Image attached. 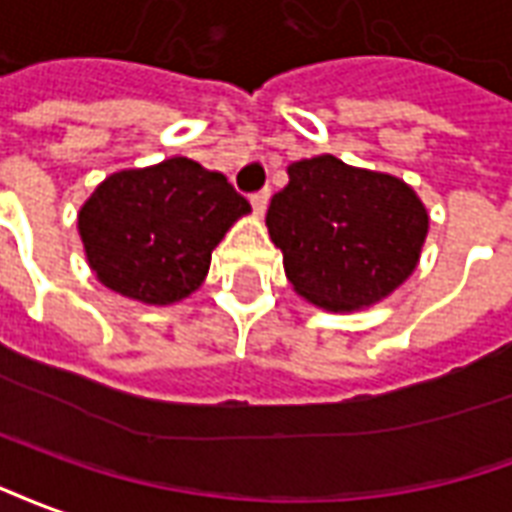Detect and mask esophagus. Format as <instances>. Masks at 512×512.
Here are the masks:
<instances>
[{"instance_id": "esophagus-1", "label": "esophagus", "mask_w": 512, "mask_h": 512, "mask_svg": "<svg viewBox=\"0 0 512 512\" xmlns=\"http://www.w3.org/2000/svg\"><path fill=\"white\" fill-rule=\"evenodd\" d=\"M270 188H264V190H259V193H253L251 196V204H253V212H256V215H264V210H267V204H270Z\"/></svg>"}]
</instances>
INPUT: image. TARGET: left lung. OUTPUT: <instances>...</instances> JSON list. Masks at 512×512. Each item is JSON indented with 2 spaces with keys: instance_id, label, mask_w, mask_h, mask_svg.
Listing matches in <instances>:
<instances>
[{
  "instance_id": "obj_1",
  "label": "left lung",
  "mask_w": 512,
  "mask_h": 512,
  "mask_svg": "<svg viewBox=\"0 0 512 512\" xmlns=\"http://www.w3.org/2000/svg\"><path fill=\"white\" fill-rule=\"evenodd\" d=\"M267 229L294 292L327 311H360L412 275L428 212L404 179L319 155L289 166Z\"/></svg>"
}]
</instances>
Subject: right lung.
Listing matches in <instances>:
<instances>
[{
	"instance_id": "add662e5",
	"label": "right lung",
	"mask_w": 512,
	"mask_h": 512,
	"mask_svg": "<svg viewBox=\"0 0 512 512\" xmlns=\"http://www.w3.org/2000/svg\"><path fill=\"white\" fill-rule=\"evenodd\" d=\"M248 212V199L223 174L169 158L103 179L78 212V234L103 286L171 305L199 289L215 245Z\"/></svg>"
}]
</instances>
